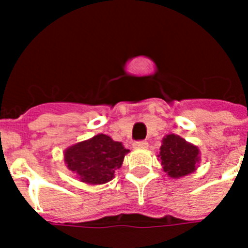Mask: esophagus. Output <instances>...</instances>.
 I'll return each instance as SVG.
<instances>
[{"mask_svg":"<svg viewBox=\"0 0 248 248\" xmlns=\"http://www.w3.org/2000/svg\"><path fill=\"white\" fill-rule=\"evenodd\" d=\"M133 146L135 149H145L148 148V143H146L145 140H138V141H134L133 143Z\"/></svg>","mask_w":248,"mask_h":248,"instance_id":"esophagus-1","label":"esophagus"}]
</instances>
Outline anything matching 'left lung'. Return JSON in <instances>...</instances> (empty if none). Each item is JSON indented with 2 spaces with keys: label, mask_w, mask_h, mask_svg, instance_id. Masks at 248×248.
I'll return each mask as SVG.
<instances>
[{
  "label": "left lung",
  "mask_w": 248,
  "mask_h": 248,
  "mask_svg": "<svg viewBox=\"0 0 248 248\" xmlns=\"http://www.w3.org/2000/svg\"><path fill=\"white\" fill-rule=\"evenodd\" d=\"M159 157L164 171L176 179L195 171L199 161V149L183 138L169 134L163 139Z\"/></svg>",
  "instance_id": "8db88e82"
}]
</instances>
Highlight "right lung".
<instances>
[{"label":"right lung","instance_id":"1","mask_svg":"<svg viewBox=\"0 0 248 248\" xmlns=\"http://www.w3.org/2000/svg\"><path fill=\"white\" fill-rule=\"evenodd\" d=\"M128 151L119 141L99 134L68 148L64 151V161L80 181L97 185L113 179Z\"/></svg>","mask_w":248,"mask_h":248}]
</instances>
